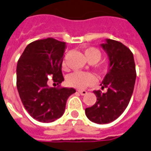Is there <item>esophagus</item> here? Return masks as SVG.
<instances>
[{
  "mask_svg": "<svg viewBox=\"0 0 151 151\" xmlns=\"http://www.w3.org/2000/svg\"><path fill=\"white\" fill-rule=\"evenodd\" d=\"M78 92H79L81 96H85V95L87 94V92H86L85 90H78Z\"/></svg>",
  "mask_w": 151,
  "mask_h": 151,
  "instance_id": "34e87169",
  "label": "esophagus"
}]
</instances>
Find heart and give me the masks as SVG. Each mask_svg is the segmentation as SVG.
<instances>
[{"mask_svg":"<svg viewBox=\"0 0 151 151\" xmlns=\"http://www.w3.org/2000/svg\"><path fill=\"white\" fill-rule=\"evenodd\" d=\"M85 55L88 61L94 62L96 63L101 59L102 54L101 52L96 48L90 47L85 50ZM63 66H65V63L63 62ZM96 81V78L93 74L87 72H73L68 76L67 82L70 86L78 89H83L85 88L93 85Z\"/></svg>","mask_w":151,"mask_h":151,"instance_id":"b5f03b06","label":"heart"}]
</instances>
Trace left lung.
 I'll return each instance as SVG.
<instances>
[{"label": "left lung", "instance_id": "obj_1", "mask_svg": "<svg viewBox=\"0 0 151 151\" xmlns=\"http://www.w3.org/2000/svg\"><path fill=\"white\" fill-rule=\"evenodd\" d=\"M100 45L109 59L108 71L100 85L107 92H93L96 103L85 109V114L91 122L102 124L114 122L126 109L133 92L136 73L133 54L126 46L111 39H106Z\"/></svg>", "mask_w": 151, "mask_h": 151}]
</instances>
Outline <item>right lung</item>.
Returning a JSON list of instances; mask_svg holds the SVG:
<instances>
[{
    "label": "right lung",
    "mask_w": 151,
    "mask_h": 151,
    "mask_svg": "<svg viewBox=\"0 0 151 151\" xmlns=\"http://www.w3.org/2000/svg\"><path fill=\"white\" fill-rule=\"evenodd\" d=\"M65 42L53 38L34 41L27 46L19 59L16 68V85L25 109L32 117L48 123L63 114L73 88H50L64 81L62 63Z\"/></svg>",
    "instance_id": "1"
}]
</instances>
